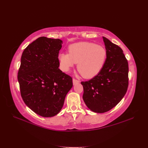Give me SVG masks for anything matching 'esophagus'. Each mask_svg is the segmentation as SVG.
<instances>
[{
  "label": "esophagus",
  "instance_id": "34e87169",
  "mask_svg": "<svg viewBox=\"0 0 148 148\" xmlns=\"http://www.w3.org/2000/svg\"><path fill=\"white\" fill-rule=\"evenodd\" d=\"M72 82H73L74 84H76V83H79V81L76 79H75V78H73V79H72Z\"/></svg>",
  "mask_w": 148,
  "mask_h": 148
}]
</instances>
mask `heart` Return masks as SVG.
<instances>
[{"label":"heart","mask_w":148,"mask_h":148,"mask_svg":"<svg viewBox=\"0 0 148 148\" xmlns=\"http://www.w3.org/2000/svg\"><path fill=\"white\" fill-rule=\"evenodd\" d=\"M107 57L105 48L95 43L81 42L69 47V53H62L58 56L60 68L68 72L77 64V69L82 76L92 78L102 70Z\"/></svg>","instance_id":"heart-1"}]
</instances>
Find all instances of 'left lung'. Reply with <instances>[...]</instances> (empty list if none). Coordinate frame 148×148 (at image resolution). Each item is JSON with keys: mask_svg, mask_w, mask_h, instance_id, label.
I'll list each match as a JSON object with an SVG mask.
<instances>
[{"mask_svg": "<svg viewBox=\"0 0 148 148\" xmlns=\"http://www.w3.org/2000/svg\"><path fill=\"white\" fill-rule=\"evenodd\" d=\"M107 57L102 70L92 79L82 81L83 99L91 111L103 113L121 101L128 86V64L123 50L103 37Z\"/></svg>", "mask_w": 148, "mask_h": 148, "instance_id": "8db88e82", "label": "left lung"}]
</instances>
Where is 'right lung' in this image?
Segmentation results:
<instances>
[{"instance_id": "obj_1", "label": "right lung", "mask_w": 148, "mask_h": 148, "mask_svg": "<svg viewBox=\"0 0 148 148\" xmlns=\"http://www.w3.org/2000/svg\"><path fill=\"white\" fill-rule=\"evenodd\" d=\"M62 40L40 37L24 49L18 73L21 96L29 108L42 117L60 111L72 78L58 69Z\"/></svg>"}]
</instances>
